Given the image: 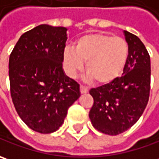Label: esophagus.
I'll list each match as a JSON object with an SVG mask.
<instances>
[{
	"instance_id": "obj_1",
	"label": "esophagus",
	"mask_w": 159,
	"mask_h": 159,
	"mask_svg": "<svg viewBox=\"0 0 159 159\" xmlns=\"http://www.w3.org/2000/svg\"><path fill=\"white\" fill-rule=\"evenodd\" d=\"M80 92H81V93H87L89 92V89H88L87 87L81 85V86H80Z\"/></svg>"
}]
</instances>
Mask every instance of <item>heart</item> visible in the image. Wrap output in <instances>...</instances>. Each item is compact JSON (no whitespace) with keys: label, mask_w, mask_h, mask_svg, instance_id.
<instances>
[{"label":"heart","mask_w":159,"mask_h":159,"mask_svg":"<svg viewBox=\"0 0 159 159\" xmlns=\"http://www.w3.org/2000/svg\"><path fill=\"white\" fill-rule=\"evenodd\" d=\"M129 56L127 42L104 34H89L77 39L63 52V65L68 76L75 77L85 61L87 77L100 84L118 78Z\"/></svg>","instance_id":"heart-1"}]
</instances>
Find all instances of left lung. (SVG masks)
Instances as JSON below:
<instances>
[{
    "label": "left lung",
    "mask_w": 159,
    "mask_h": 159,
    "mask_svg": "<svg viewBox=\"0 0 159 159\" xmlns=\"http://www.w3.org/2000/svg\"><path fill=\"white\" fill-rule=\"evenodd\" d=\"M129 56L123 75L90 91L94 103L89 112L93 127L108 135L131 128L147 106L150 89V58L136 35L124 31Z\"/></svg>",
    "instance_id": "1"
}]
</instances>
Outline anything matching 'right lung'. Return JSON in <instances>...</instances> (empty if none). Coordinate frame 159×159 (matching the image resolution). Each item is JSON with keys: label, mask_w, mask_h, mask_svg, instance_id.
Returning a JSON list of instances; mask_svg holds the SVG:
<instances>
[{"label": "right lung", "mask_w": 159, "mask_h": 159, "mask_svg": "<svg viewBox=\"0 0 159 159\" xmlns=\"http://www.w3.org/2000/svg\"><path fill=\"white\" fill-rule=\"evenodd\" d=\"M66 27L40 25L23 34L9 60L11 94L17 114L32 130L57 131L80 85L63 69Z\"/></svg>", "instance_id": "1"}]
</instances>
